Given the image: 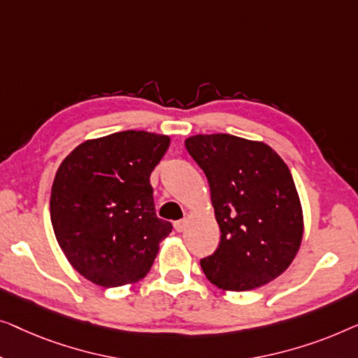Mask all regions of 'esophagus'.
<instances>
[{
	"label": "esophagus",
	"instance_id": "obj_1",
	"mask_svg": "<svg viewBox=\"0 0 358 358\" xmlns=\"http://www.w3.org/2000/svg\"><path fill=\"white\" fill-rule=\"evenodd\" d=\"M186 225H188V220H186V219L177 220V222H175V230H177V231H183V230L186 229Z\"/></svg>",
	"mask_w": 358,
	"mask_h": 358
}]
</instances>
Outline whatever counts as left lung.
<instances>
[{
  "label": "left lung",
  "instance_id": "left-lung-1",
  "mask_svg": "<svg viewBox=\"0 0 358 358\" xmlns=\"http://www.w3.org/2000/svg\"><path fill=\"white\" fill-rule=\"evenodd\" d=\"M209 181L220 227L217 250L201 268L222 290L245 292L284 273L303 236V213L294 178L273 148L231 134L185 141Z\"/></svg>",
  "mask_w": 358,
  "mask_h": 358
}]
</instances>
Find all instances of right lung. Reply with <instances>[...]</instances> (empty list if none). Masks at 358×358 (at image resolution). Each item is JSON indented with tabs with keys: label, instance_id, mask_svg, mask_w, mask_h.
<instances>
[{
	"label": "right lung",
	"instance_id": "add662e5",
	"mask_svg": "<svg viewBox=\"0 0 358 358\" xmlns=\"http://www.w3.org/2000/svg\"><path fill=\"white\" fill-rule=\"evenodd\" d=\"M169 145L165 134L120 131L79 144L59 165L50 217L59 248L87 280L134 284L152 268L172 224L155 215L149 178Z\"/></svg>",
	"mask_w": 358,
	"mask_h": 358
}]
</instances>
